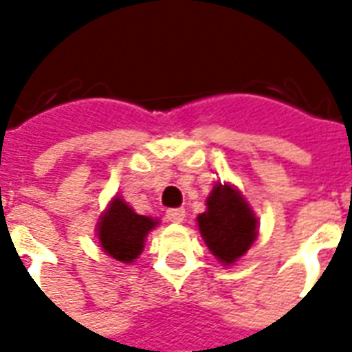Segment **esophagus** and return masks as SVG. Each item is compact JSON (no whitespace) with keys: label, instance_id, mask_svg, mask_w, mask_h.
<instances>
[{"label":"esophagus","instance_id":"1","mask_svg":"<svg viewBox=\"0 0 352 352\" xmlns=\"http://www.w3.org/2000/svg\"><path fill=\"white\" fill-rule=\"evenodd\" d=\"M184 216H186L184 208H170V210L166 212V218H168V221H171V223H181L182 219H184Z\"/></svg>","mask_w":352,"mask_h":352}]
</instances>
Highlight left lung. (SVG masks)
Listing matches in <instances>:
<instances>
[{"mask_svg":"<svg viewBox=\"0 0 352 352\" xmlns=\"http://www.w3.org/2000/svg\"><path fill=\"white\" fill-rule=\"evenodd\" d=\"M201 238L223 265L245 256L258 236V218L234 184L216 182L206 197V210L197 216Z\"/></svg>","mask_w":352,"mask_h":352,"instance_id":"1","label":"left lung"}]
</instances>
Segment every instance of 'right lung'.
Listing matches in <instances>:
<instances>
[{
	"label": "right lung",
	"mask_w": 352,
	"mask_h": 352,
	"mask_svg": "<svg viewBox=\"0 0 352 352\" xmlns=\"http://www.w3.org/2000/svg\"><path fill=\"white\" fill-rule=\"evenodd\" d=\"M158 223L157 218L136 214L122 195H114L96 223L99 248L116 262L133 264L144 251L147 234Z\"/></svg>",
	"instance_id": "obj_1"
}]
</instances>
